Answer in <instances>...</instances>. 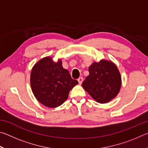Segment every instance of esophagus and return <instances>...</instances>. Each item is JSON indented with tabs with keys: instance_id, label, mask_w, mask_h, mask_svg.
Returning a JSON list of instances; mask_svg holds the SVG:
<instances>
[{
	"instance_id": "34e87169",
	"label": "esophagus",
	"mask_w": 148,
	"mask_h": 148,
	"mask_svg": "<svg viewBox=\"0 0 148 148\" xmlns=\"http://www.w3.org/2000/svg\"><path fill=\"white\" fill-rule=\"evenodd\" d=\"M83 77H79L78 79H77V81H78V82H79V84H82V82H83Z\"/></svg>"
}]
</instances>
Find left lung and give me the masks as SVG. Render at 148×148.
I'll return each mask as SVG.
<instances>
[{
  "mask_svg": "<svg viewBox=\"0 0 148 148\" xmlns=\"http://www.w3.org/2000/svg\"><path fill=\"white\" fill-rule=\"evenodd\" d=\"M89 74L82 83L84 89L99 103H106L117 96L121 88V75L111 61L101 60L89 68Z\"/></svg>",
  "mask_w": 148,
  "mask_h": 148,
  "instance_id": "1",
  "label": "left lung"
}]
</instances>
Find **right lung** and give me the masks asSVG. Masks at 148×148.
<instances>
[{"instance_id":"1","label":"right lung","mask_w":148,"mask_h":148,"mask_svg":"<svg viewBox=\"0 0 148 148\" xmlns=\"http://www.w3.org/2000/svg\"><path fill=\"white\" fill-rule=\"evenodd\" d=\"M77 84L69 71L62 68L61 60L55 62L50 57H44L32 69V91L36 99L47 107L61 106L68 98L70 91Z\"/></svg>"}]
</instances>
